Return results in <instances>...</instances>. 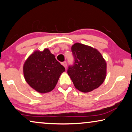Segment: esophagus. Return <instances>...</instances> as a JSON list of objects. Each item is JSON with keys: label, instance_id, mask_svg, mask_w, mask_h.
I'll list each match as a JSON object with an SVG mask.
<instances>
[{"label": "esophagus", "instance_id": "esophagus-1", "mask_svg": "<svg viewBox=\"0 0 132 132\" xmlns=\"http://www.w3.org/2000/svg\"><path fill=\"white\" fill-rule=\"evenodd\" d=\"M62 65L65 68H67V62H65V61H64V62H62Z\"/></svg>", "mask_w": 132, "mask_h": 132}]
</instances>
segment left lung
Returning a JSON list of instances; mask_svg holds the SVG:
<instances>
[{
  "instance_id": "1",
  "label": "left lung",
  "mask_w": 132,
  "mask_h": 132,
  "mask_svg": "<svg viewBox=\"0 0 132 132\" xmlns=\"http://www.w3.org/2000/svg\"><path fill=\"white\" fill-rule=\"evenodd\" d=\"M74 62L68 66L67 73L76 88L88 93L98 88L106 75V63L98 50L76 43L71 47Z\"/></svg>"
}]
</instances>
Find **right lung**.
Masks as SVG:
<instances>
[{
    "mask_svg": "<svg viewBox=\"0 0 132 132\" xmlns=\"http://www.w3.org/2000/svg\"><path fill=\"white\" fill-rule=\"evenodd\" d=\"M65 71L47 48L36 51L25 62L23 73L25 80L31 87L40 93L54 89L61 73Z\"/></svg>",
    "mask_w": 132,
    "mask_h": 132,
    "instance_id": "right-lung-1",
    "label": "right lung"
}]
</instances>
